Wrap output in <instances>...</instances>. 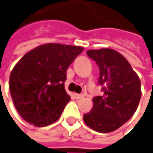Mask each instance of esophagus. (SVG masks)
Wrapping results in <instances>:
<instances>
[{"mask_svg":"<svg viewBox=\"0 0 153 153\" xmlns=\"http://www.w3.org/2000/svg\"><path fill=\"white\" fill-rule=\"evenodd\" d=\"M74 97H75V99H77V100H81L82 99V98L84 97L82 94H78V93H75L74 94Z\"/></svg>","mask_w":153,"mask_h":153,"instance_id":"34e87169","label":"esophagus"}]
</instances>
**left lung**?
<instances>
[{"label": "left lung", "instance_id": "8db88e82", "mask_svg": "<svg viewBox=\"0 0 153 153\" xmlns=\"http://www.w3.org/2000/svg\"><path fill=\"white\" fill-rule=\"evenodd\" d=\"M87 54L100 68L103 95L93 98V107L83 115V121L98 132H111L136 111L141 96L140 81L124 56L112 49L89 50Z\"/></svg>", "mask_w": 153, "mask_h": 153}]
</instances>
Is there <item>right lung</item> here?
Masks as SVG:
<instances>
[{
	"mask_svg": "<svg viewBox=\"0 0 153 153\" xmlns=\"http://www.w3.org/2000/svg\"><path fill=\"white\" fill-rule=\"evenodd\" d=\"M83 48L46 43L16 63L10 75V91L22 118L36 127L48 126L61 117L71 100L64 89L66 71Z\"/></svg>",
	"mask_w": 153,
	"mask_h": 153,
	"instance_id": "add662e5",
	"label": "right lung"
}]
</instances>
